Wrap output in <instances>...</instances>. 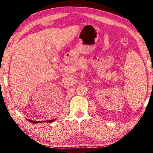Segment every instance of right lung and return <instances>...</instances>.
<instances>
[{
  "instance_id": "obj_1",
  "label": "right lung",
  "mask_w": 153,
  "mask_h": 153,
  "mask_svg": "<svg viewBox=\"0 0 153 153\" xmlns=\"http://www.w3.org/2000/svg\"><path fill=\"white\" fill-rule=\"evenodd\" d=\"M27 120L28 122L32 123H41V122H49V123H51V122H53L54 121H55L56 119H53V120H46V121H33V120H28L27 119Z\"/></svg>"
}]
</instances>
